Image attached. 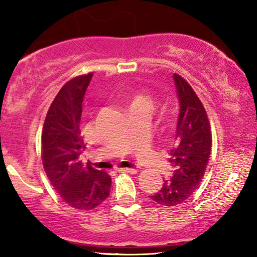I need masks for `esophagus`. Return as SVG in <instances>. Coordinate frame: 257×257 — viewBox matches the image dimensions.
Masks as SVG:
<instances>
[{"mask_svg":"<svg viewBox=\"0 0 257 257\" xmlns=\"http://www.w3.org/2000/svg\"><path fill=\"white\" fill-rule=\"evenodd\" d=\"M119 173H130V174H136L137 170L136 168H118L117 170Z\"/></svg>","mask_w":257,"mask_h":257,"instance_id":"esophagus-1","label":"esophagus"}]
</instances>
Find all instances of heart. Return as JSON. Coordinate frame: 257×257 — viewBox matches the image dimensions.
I'll list each match as a JSON object with an SVG mask.
<instances>
[{"instance_id": "b5f03b06", "label": "heart", "mask_w": 257, "mask_h": 257, "mask_svg": "<svg viewBox=\"0 0 257 257\" xmlns=\"http://www.w3.org/2000/svg\"><path fill=\"white\" fill-rule=\"evenodd\" d=\"M138 107H152V100H151V98L145 96V94L136 93L131 98V100H130V111Z\"/></svg>"}]
</instances>
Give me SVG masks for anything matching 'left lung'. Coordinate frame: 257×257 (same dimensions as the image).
I'll return each mask as SVG.
<instances>
[{
	"mask_svg": "<svg viewBox=\"0 0 257 257\" xmlns=\"http://www.w3.org/2000/svg\"><path fill=\"white\" fill-rule=\"evenodd\" d=\"M173 78L180 105L177 138L170 150L174 171L160 191L150 195L154 202L165 207L180 205L199 187L212 149V131L205 107L181 76L174 73Z\"/></svg>",
	"mask_w": 257,
	"mask_h": 257,
	"instance_id": "left-lung-1",
	"label": "left lung"
}]
</instances>
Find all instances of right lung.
<instances>
[{
  "instance_id": "obj_1",
  "label": "right lung",
  "mask_w": 257,
  "mask_h": 257,
  "mask_svg": "<svg viewBox=\"0 0 257 257\" xmlns=\"http://www.w3.org/2000/svg\"><path fill=\"white\" fill-rule=\"evenodd\" d=\"M93 73L69 80L59 90L45 117L42 132V160L56 192L73 208L90 210L110 194L111 177L79 156L84 150L79 122L82 104Z\"/></svg>"
}]
</instances>
